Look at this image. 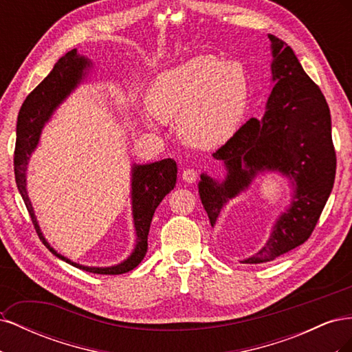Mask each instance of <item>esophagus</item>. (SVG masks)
<instances>
[{
    "label": "esophagus",
    "mask_w": 352,
    "mask_h": 352,
    "mask_svg": "<svg viewBox=\"0 0 352 352\" xmlns=\"http://www.w3.org/2000/svg\"><path fill=\"white\" fill-rule=\"evenodd\" d=\"M182 177H184L185 182L194 184L195 180L198 179V173H197V170H194V168H186V170H184Z\"/></svg>",
    "instance_id": "34e87169"
}]
</instances>
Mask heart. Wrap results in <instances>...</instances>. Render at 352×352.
<instances>
[{
    "label": "heart",
    "mask_w": 352,
    "mask_h": 352,
    "mask_svg": "<svg viewBox=\"0 0 352 352\" xmlns=\"http://www.w3.org/2000/svg\"><path fill=\"white\" fill-rule=\"evenodd\" d=\"M250 82L236 63L199 56L168 69L148 89V119H173L185 140L199 146L226 142L248 105Z\"/></svg>",
    "instance_id": "b5f03b06"
}]
</instances>
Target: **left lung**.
I'll list each match as a JSON object with an SVG mask.
<instances>
[{"mask_svg": "<svg viewBox=\"0 0 352 352\" xmlns=\"http://www.w3.org/2000/svg\"><path fill=\"white\" fill-rule=\"evenodd\" d=\"M273 50L274 87L261 120L250 119L230 140L212 154L228 168V177L217 184L201 176L199 198L211 226L221 207L248 188L263 170H279L295 182L291 208L276 221L265 247L245 264L273 261L300 247L320 219L332 192L336 175V153L332 123L324 95L308 78L291 47L269 35Z\"/></svg>", "mask_w": 352, "mask_h": 352, "instance_id": "1", "label": "left lung"}]
</instances>
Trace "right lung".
I'll list each match as a JSON object with an SVG mask.
<instances>
[{
	"mask_svg": "<svg viewBox=\"0 0 352 352\" xmlns=\"http://www.w3.org/2000/svg\"><path fill=\"white\" fill-rule=\"evenodd\" d=\"M87 66L88 61L83 57H79L76 50L69 51L66 56H63L56 63L54 69H52L48 76L26 97L17 116L14 177L17 189L25 201L29 216L32 219V223H34L39 239L52 254L56 255V257L65 260L66 263H70L74 267L89 273L122 274L133 270L145 257L148 250V232H150L154 211L160 202L163 201V198L176 186L177 166L175 160L166 158L153 164L133 167L132 206L138 243L129 258L119 265H113V267H85V265H79L57 254L50 247V243L45 241V238L42 236L38 221L34 214V210H32L30 201L26 194V164L29 155L38 145L42 127H44L45 122L50 119V116L56 110L57 105L65 100L66 95H69L70 91L82 80L83 69H87Z\"/></svg>",
	"mask_w": 352,
	"mask_h": 352,
	"instance_id": "obj_1",
	"label": "right lung"
}]
</instances>
